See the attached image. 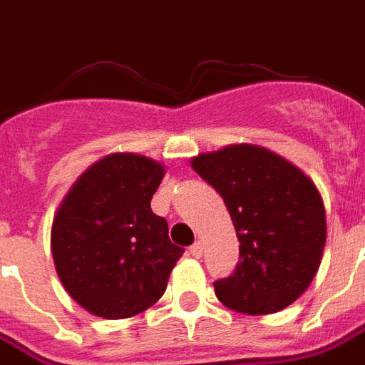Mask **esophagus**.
Segmentation results:
<instances>
[{
    "label": "esophagus",
    "instance_id": "34e87169",
    "mask_svg": "<svg viewBox=\"0 0 365 365\" xmlns=\"http://www.w3.org/2000/svg\"><path fill=\"white\" fill-rule=\"evenodd\" d=\"M201 252H203V246H201V242H195V245L190 248V254L191 256H195V258H199V256H201Z\"/></svg>",
    "mask_w": 365,
    "mask_h": 365
}]
</instances>
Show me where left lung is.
Returning <instances> with one entry per match:
<instances>
[{
	"mask_svg": "<svg viewBox=\"0 0 365 365\" xmlns=\"http://www.w3.org/2000/svg\"><path fill=\"white\" fill-rule=\"evenodd\" d=\"M191 168L219 191L240 246L232 275L215 282L222 305L272 314L311 285L327 242L324 203L313 180L258 144H229L191 158Z\"/></svg>",
	"mask_w": 365,
	"mask_h": 365,
	"instance_id": "obj_1",
	"label": "left lung"
}]
</instances>
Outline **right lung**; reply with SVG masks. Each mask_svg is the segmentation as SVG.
<instances>
[{
  "label": "right lung",
  "instance_id": "right-lung-1",
  "mask_svg": "<svg viewBox=\"0 0 365 365\" xmlns=\"http://www.w3.org/2000/svg\"><path fill=\"white\" fill-rule=\"evenodd\" d=\"M162 162L113 152L91 164L54 213L51 248L60 282L88 313L128 319L166 291L182 246L172 245L150 199L164 180Z\"/></svg>",
  "mask_w": 365,
  "mask_h": 365
}]
</instances>
